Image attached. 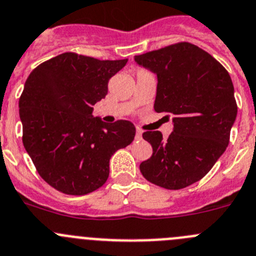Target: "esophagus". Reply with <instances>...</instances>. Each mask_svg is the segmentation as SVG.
<instances>
[{
  "mask_svg": "<svg viewBox=\"0 0 256 256\" xmlns=\"http://www.w3.org/2000/svg\"><path fill=\"white\" fill-rule=\"evenodd\" d=\"M135 139L142 140V131L140 128H136V135H135Z\"/></svg>",
  "mask_w": 256,
  "mask_h": 256,
  "instance_id": "1",
  "label": "esophagus"
}]
</instances>
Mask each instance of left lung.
<instances>
[{
	"instance_id": "8db88e82",
	"label": "left lung",
	"mask_w": 256,
	"mask_h": 256,
	"mask_svg": "<svg viewBox=\"0 0 256 256\" xmlns=\"http://www.w3.org/2000/svg\"><path fill=\"white\" fill-rule=\"evenodd\" d=\"M134 60L156 75L154 110L170 114L174 122L167 139L160 131L142 134L153 156L142 162L140 172L160 188L190 186L210 171L228 145L237 116L231 76L208 52L188 42Z\"/></svg>"
}]
</instances>
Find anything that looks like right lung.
Returning a JSON list of instances; mask_svg holds the SVG:
<instances>
[{"label": "right lung", "mask_w": 256, "mask_h": 256, "mask_svg": "<svg viewBox=\"0 0 256 256\" xmlns=\"http://www.w3.org/2000/svg\"><path fill=\"white\" fill-rule=\"evenodd\" d=\"M126 64L66 52L40 64L25 82L19 100L22 144L40 177L56 190L85 195L100 188L114 152L132 142V122L93 117V106L108 93V80Z\"/></svg>", "instance_id": "right-lung-1"}]
</instances>
